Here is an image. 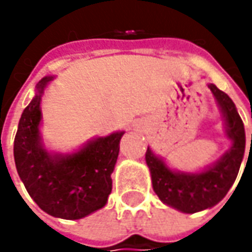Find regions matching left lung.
<instances>
[{
    "mask_svg": "<svg viewBox=\"0 0 252 252\" xmlns=\"http://www.w3.org/2000/svg\"><path fill=\"white\" fill-rule=\"evenodd\" d=\"M208 88L218 103L224 126V136L231 143L230 149L215 162L192 172L172 168L161 156L151 150V147L146 153V162L150 169L154 192L164 205L182 213H196L216 206L233 187L244 160L246 130L234 102L215 84H208ZM247 160H250V154Z\"/></svg>",
    "mask_w": 252,
    "mask_h": 252,
    "instance_id": "left-lung-1",
    "label": "left lung"
}]
</instances>
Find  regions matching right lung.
<instances>
[{"label": "right lung", "instance_id": "add662e5", "mask_svg": "<svg viewBox=\"0 0 252 252\" xmlns=\"http://www.w3.org/2000/svg\"><path fill=\"white\" fill-rule=\"evenodd\" d=\"M54 75L36 84L14 141L16 171L31 198L53 218L77 220L102 209L112 192V172L125 130L94 137L70 153L49 150L42 136V96Z\"/></svg>", "mask_w": 252, "mask_h": 252}]
</instances>
